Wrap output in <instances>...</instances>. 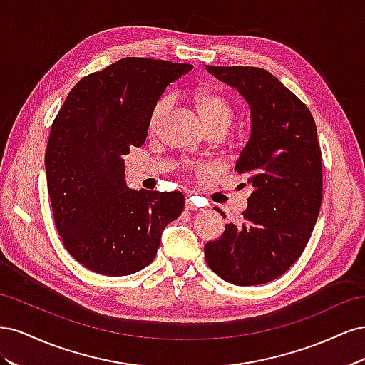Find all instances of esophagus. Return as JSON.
Here are the masks:
<instances>
[{"label": "esophagus", "instance_id": "esophagus-1", "mask_svg": "<svg viewBox=\"0 0 365 365\" xmlns=\"http://www.w3.org/2000/svg\"><path fill=\"white\" fill-rule=\"evenodd\" d=\"M185 210H190V212H197L200 210V207H197L192 197H189V200H185Z\"/></svg>", "mask_w": 365, "mask_h": 365}]
</instances>
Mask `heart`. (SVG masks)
Here are the masks:
<instances>
[{
  "label": "heart",
  "instance_id": "obj_1",
  "mask_svg": "<svg viewBox=\"0 0 365 365\" xmlns=\"http://www.w3.org/2000/svg\"><path fill=\"white\" fill-rule=\"evenodd\" d=\"M192 102L196 108V111L200 113L205 128L210 132H224L231 125V121H233V103H231L230 98L225 97L222 93L212 90V88H196L192 93ZM170 103L172 102L169 96H163L153 103L148 120V129L152 134H155V132L160 130L163 121L170 109ZM207 170V165H200V168L195 169L196 173H204Z\"/></svg>",
  "mask_w": 365,
  "mask_h": 365
}]
</instances>
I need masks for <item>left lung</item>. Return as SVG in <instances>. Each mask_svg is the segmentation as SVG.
<instances>
[{
	"mask_svg": "<svg viewBox=\"0 0 365 365\" xmlns=\"http://www.w3.org/2000/svg\"><path fill=\"white\" fill-rule=\"evenodd\" d=\"M207 70L236 86L251 106V135L235 170L248 175L254 192L242 213L244 224H228L222 236L208 242L205 262L228 283L263 284L292 267L315 227L323 200L317 126L309 108L269 71Z\"/></svg>",
	"mask_w": 365,
	"mask_h": 365,
	"instance_id": "8db88e82",
	"label": "left lung"
}]
</instances>
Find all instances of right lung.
<instances>
[{"mask_svg":"<svg viewBox=\"0 0 365 365\" xmlns=\"http://www.w3.org/2000/svg\"><path fill=\"white\" fill-rule=\"evenodd\" d=\"M190 63L125 58L74 85L54 118L46 172L54 225L70 256L102 275L155 259L161 233L184 210L181 192L130 190L125 157L148 137L150 109Z\"/></svg>","mask_w":365,"mask_h":365,"instance_id":"1","label":"right lung"}]
</instances>
